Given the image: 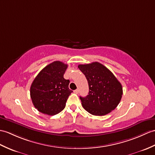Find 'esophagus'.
<instances>
[{"mask_svg": "<svg viewBox=\"0 0 155 155\" xmlns=\"http://www.w3.org/2000/svg\"><path fill=\"white\" fill-rule=\"evenodd\" d=\"M78 92H79V91H78V89H77V90H75V91H74V93H75V94H78Z\"/></svg>", "mask_w": 155, "mask_h": 155, "instance_id": "esophagus-1", "label": "esophagus"}]
</instances>
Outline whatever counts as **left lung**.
Listing matches in <instances>:
<instances>
[{"label":"left lung","mask_w":155,"mask_h":155,"mask_svg":"<svg viewBox=\"0 0 155 155\" xmlns=\"http://www.w3.org/2000/svg\"><path fill=\"white\" fill-rule=\"evenodd\" d=\"M87 79L89 92L80 96L82 107L94 116H105L114 110L120 103L123 88L114 74L102 64L93 62L78 64Z\"/></svg>","instance_id":"8db88e82"}]
</instances>
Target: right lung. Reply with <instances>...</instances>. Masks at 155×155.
I'll return each instance as SVG.
<instances>
[{"label": "right lung", "mask_w": 155, "mask_h": 155, "mask_svg": "<svg viewBox=\"0 0 155 155\" xmlns=\"http://www.w3.org/2000/svg\"><path fill=\"white\" fill-rule=\"evenodd\" d=\"M68 65L59 61L49 64L35 78L30 87L34 107L40 112L54 116L62 111L73 91L69 80L63 77Z\"/></svg>", "instance_id": "obj_1"}]
</instances>
